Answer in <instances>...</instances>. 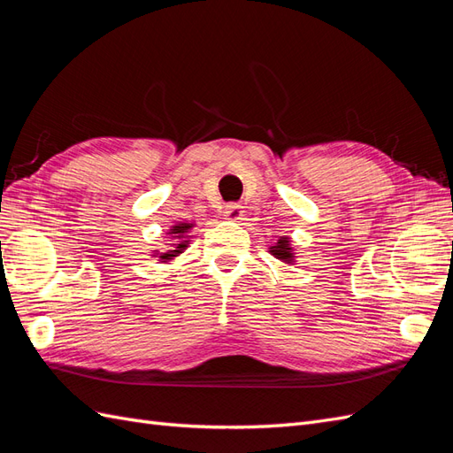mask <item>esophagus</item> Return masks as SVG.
<instances>
[{"label":"esophagus","instance_id":"esophagus-1","mask_svg":"<svg viewBox=\"0 0 453 453\" xmlns=\"http://www.w3.org/2000/svg\"><path fill=\"white\" fill-rule=\"evenodd\" d=\"M243 215V210L240 203H228L225 208V219H228V221H240Z\"/></svg>","mask_w":453,"mask_h":453}]
</instances>
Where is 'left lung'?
I'll list each match as a JSON object with an SVG mask.
<instances>
[{"label": "left lung", "mask_w": 453, "mask_h": 453, "mask_svg": "<svg viewBox=\"0 0 453 453\" xmlns=\"http://www.w3.org/2000/svg\"><path fill=\"white\" fill-rule=\"evenodd\" d=\"M270 253L276 257L278 260H281V263L285 265H293L295 263V250L291 248V238L287 236H280V240L270 245Z\"/></svg>", "instance_id": "8db88e82"}]
</instances>
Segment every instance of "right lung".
<instances>
[{"mask_svg": "<svg viewBox=\"0 0 453 453\" xmlns=\"http://www.w3.org/2000/svg\"><path fill=\"white\" fill-rule=\"evenodd\" d=\"M195 225L193 223H180V225H173L170 230H168V234L172 236V243H168L172 250H166L164 253H160V251H155L153 253V257H157L160 263H170V260H173L175 257H180L187 248H188V236H187V232L193 228Z\"/></svg>", "mask_w": 453, "mask_h": 453, "instance_id": "right-lung-1", "label": "right lung"}]
</instances>
